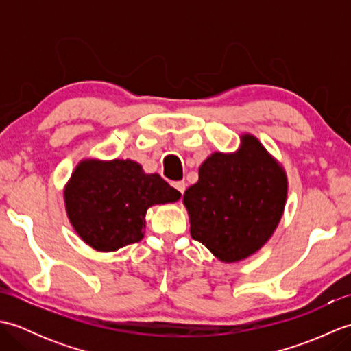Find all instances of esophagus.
I'll use <instances>...</instances> for the list:
<instances>
[{
	"label": "esophagus",
	"instance_id": "esophagus-1",
	"mask_svg": "<svg viewBox=\"0 0 351 351\" xmlns=\"http://www.w3.org/2000/svg\"><path fill=\"white\" fill-rule=\"evenodd\" d=\"M171 185H173V187H175L178 191H180L181 195H184V191H185V182H184V181H178V182H173V184H171Z\"/></svg>",
	"mask_w": 351,
	"mask_h": 351
}]
</instances>
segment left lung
<instances>
[{"mask_svg":"<svg viewBox=\"0 0 351 351\" xmlns=\"http://www.w3.org/2000/svg\"><path fill=\"white\" fill-rule=\"evenodd\" d=\"M285 169L252 134L235 152H214L184 193L190 234L221 263L256 253L278 228L287 204Z\"/></svg>","mask_w":351,"mask_h":351,"instance_id":"obj_1","label":"left lung"}]
</instances>
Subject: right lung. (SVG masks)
Returning a JSON list of instances; mask_svg holds the SVG:
<instances>
[{"label": "right lung", "mask_w": 351, "mask_h": 351, "mask_svg": "<svg viewBox=\"0 0 351 351\" xmlns=\"http://www.w3.org/2000/svg\"><path fill=\"white\" fill-rule=\"evenodd\" d=\"M63 195L73 230L98 252L140 241L147 208L181 197L158 173H145L137 161L119 158L81 160Z\"/></svg>", "instance_id": "obj_1"}]
</instances>
